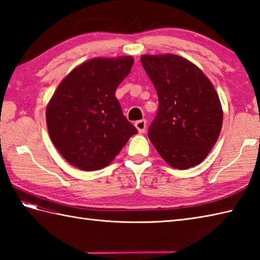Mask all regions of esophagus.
Segmentation results:
<instances>
[{"label": "esophagus", "instance_id": "34e87169", "mask_svg": "<svg viewBox=\"0 0 260 260\" xmlns=\"http://www.w3.org/2000/svg\"><path fill=\"white\" fill-rule=\"evenodd\" d=\"M135 127L137 128V131L140 132V133H144L146 129V120L145 119L137 120L135 123Z\"/></svg>", "mask_w": 260, "mask_h": 260}]
</instances>
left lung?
<instances>
[{"mask_svg":"<svg viewBox=\"0 0 260 260\" xmlns=\"http://www.w3.org/2000/svg\"><path fill=\"white\" fill-rule=\"evenodd\" d=\"M141 61L158 98L156 116L148 127L152 144L172 168L196 167L221 131L217 91L197 66L182 57L143 56Z\"/></svg>","mask_w":260,"mask_h":260,"instance_id":"obj_1","label":"left lung"}]
</instances>
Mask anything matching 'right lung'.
Returning a JSON list of instances; mask_svg holds the SVG:
<instances>
[{
	"label": "right lung",
	"instance_id": "right-lung-1",
	"mask_svg": "<svg viewBox=\"0 0 260 260\" xmlns=\"http://www.w3.org/2000/svg\"><path fill=\"white\" fill-rule=\"evenodd\" d=\"M134 63L132 57L95 58L60 82L47 107V125L66 161L84 171L101 170L137 133L115 91Z\"/></svg>",
	"mask_w": 260,
	"mask_h": 260
}]
</instances>
